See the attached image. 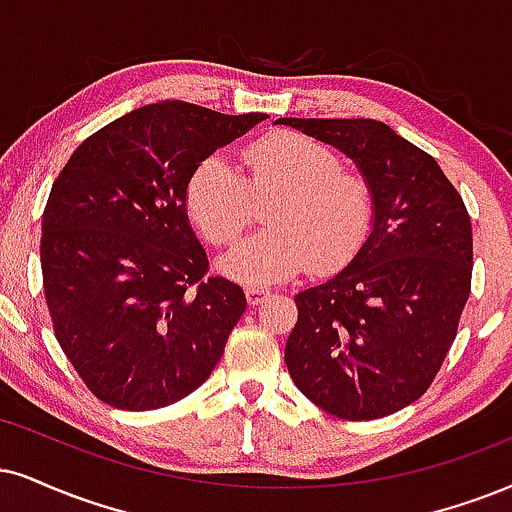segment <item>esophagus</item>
I'll return each mask as SVG.
<instances>
[{"mask_svg": "<svg viewBox=\"0 0 512 512\" xmlns=\"http://www.w3.org/2000/svg\"><path fill=\"white\" fill-rule=\"evenodd\" d=\"M244 294H246V301H249L251 306H258L263 299H266V296H270V289H266V287H246Z\"/></svg>", "mask_w": 512, "mask_h": 512, "instance_id": "34e87169", "label": "esophagus"}]
</instances>
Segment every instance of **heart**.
Returning <instances> with one entry per match:
<instances>
[{"label": "heart", "instance_id": "b5f03b06", "mask_svg": "<svg viewBox=\"0 0 512 512\" xmlns=\"http://www.w3.org/2000/svg\"><path fill=\"white\" fill-rule=\"evenodd\" d=\"M246 166L244 178L225 154H211L185 187L189 218L213 246L235 242L254 218V201H270L268 230L220 256V273L270 285L304 266L332 273L358 254L375 218V192L330 147L299 132H273L251 144Z\"/></svg>", "mask_w": 512, "mask_h": 512}]
</instances>
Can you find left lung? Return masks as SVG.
<instances>
[{"label":"left lung","instance_id":"left-lung-1","mask_svg":"<svg viewBox=\"0 0 512 512\" xmlns=\"http://www.w3.org/2000/svg\"><path fill=\"white\" fill-rule=\"evenodd\" d=\"M332 144L375 192L372 230L346 268L294 296L285 346L296 387L342 420L418 401L444 363L470 296L472 225L439 163L370 118H280Z\"/></svg>","mask_w":512,"mask_h":512}]
</instances>
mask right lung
<instances>
[{
	"label": "right lung",
	"instance_id": "obj_1",
	"mask_svg": "<svg viewBox=\"0 0 512 512\" xmlns=\"http://www.w3.org/2000/svg\"><path fill=\"white\" fill-rule=\"evenodd\" d=\"M261 121L149 104L87 137L56 178L42 216L44 296L63 353L99 401L170 406L218 365L246 296L206 277L185 187L199 161Z\"/></svg>",
	"mask_w": 512,
	"mask_h": 512
}]
</instances>
